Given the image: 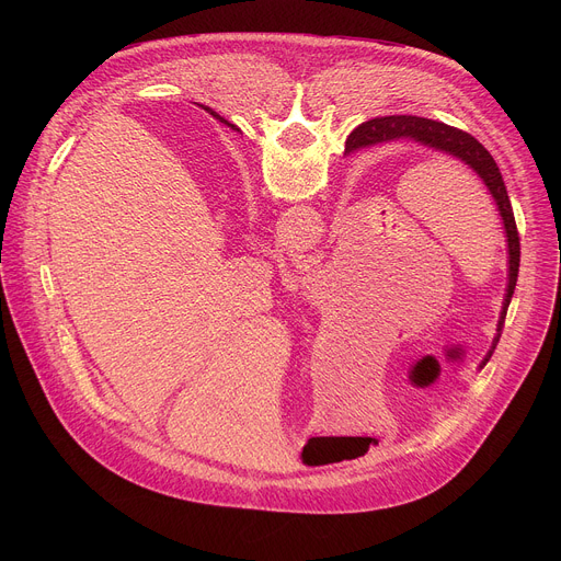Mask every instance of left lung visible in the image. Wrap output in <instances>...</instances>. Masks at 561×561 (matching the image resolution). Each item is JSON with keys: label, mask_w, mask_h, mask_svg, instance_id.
Listing matches in <instances>:
<instances>
[{"label": "left lung", "mask_w": 561, "mask_h": 561, "mask_svg": "<svg viewBox=\"0 0 561 561\" xmlns=\"http://www.w3.org/2000/svg\"><path fill=\"white\" fill-rule=\"evenodd\" d=\"M215 115V113H213ZM219 117V115H215ZM397 137H413L426 146L439 148L444 152H450L455 157H459L461 162H466L479 178L484 180V184L489 186L491 195L497 202L500 215L504 219V228H506V237H508V288H506V299H504V308H502V317H500V329L504 327L506 319V310L511 306L513 293H515V284H517V273H519V234H517V226H515V215H513V206L508 199V191L504 184V178L500 173V167L495 164L493 154L479 144L472 135L446 126L442 122H433L426 117H415V115H388V117H377L370 122H364L362 126H357L346 146L348 150L359 148V146H370V144H379V141H388V139H397ZM500 340H495L497 344ZM493 344V348H495ZM493 351L489 353V357L484 359L482 368L486 366V362L491 359Z\"/></svg>", "instance_id": "left-lung-1"}]
</instances>
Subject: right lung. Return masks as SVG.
I'll return each mask as SVG.
<instances>
[{
  "label": "right lung",
  "mask_w": 561,
  "mask_h": 561,
  "mask_svg": "<svg viewBox=\"0 0 561 561\" xmlns=\"http://www.w3.org/2000/svg\"><path fill=\"white\" fill-rule=\"evenodd\" d=\"M346 150H348V148H346Z\"/></svg>",
  "instance_id": "right-lung-1"
}]
</instances>
